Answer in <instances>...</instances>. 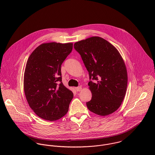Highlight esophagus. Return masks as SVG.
Instances as JSON below:
<instances>
[{
  "mask_svg": "<svg viewBox=\"0 0 155 155\" xmlns=\"http://www.w3.org/2000/svg\"><path fill=\"white\" fill-rule=\"evenodd\" d=\"M75 89H76V90L78 92H79V91H81L82 90V87H78L75 88Z\"/></svg>",
  "mask_w": 155,
  "mask_h": 155,
  "instance_id": "1",
  "label": "esophagus"
}]
</instances>
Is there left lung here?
Instances as JSON below:
<instances>
[{
    "label": "left lung",
    "instance_id": "1",
    "mask_svg": "<svg viewBox=\"0 0 155 155\" xmlns=\"http://www.w3.org/2000/svg\"><path fill=\"white\" fill-rule=\"evenodd\" d=\"M74 48L88 71L91 100L89 110L107 116L117 110L126 94L128 75L124 61L117 49L106 40L93 36L80 41Z\"/></svg>",
    "mask_w": 155,
    "mask_h": 155
}]
</instances>
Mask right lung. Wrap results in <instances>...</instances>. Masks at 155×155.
I'll return each instance as SVG.
<instances>
[{"instance_id":"add662e5","label":"right lung","mask_w":155,"mask_h":155,"mask_svg":"<svg viewBox=\"0 0 155 155\" xmlns=\"http://www.w3.org/2000/svg\"><path fill=\"white\" fill-rule=\"evenodd\" d=\"M73 49L72 43H45L31 54L24 74V91L30 108L49 121L63 117L73 92L62 83L61 66Z\"/></svg>"}]
</instances>
